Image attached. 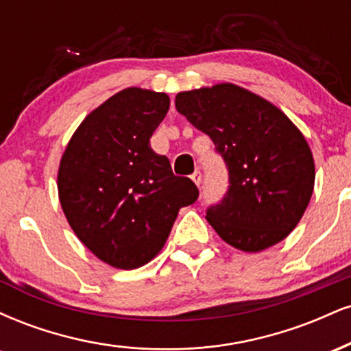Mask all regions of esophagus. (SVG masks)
Instances as JSON below:
<instances>
[{
    "label": "esophagus",
    "instance_id": "obj_1",
    "mask_svg": "<svg viewBox=\"0 0 351 351\" xmlns=\"http://www.w3.org/2000/svg\"><path fill=\"white\" fill-rule=\"evenodd\" d=\"M191 180L195 181L196 186H199V184H201V173H199V171H195V173H193V175H191Z\"/></svg>",
    "mask_w": 351,
    "mask_h": 351
}]
</instances>
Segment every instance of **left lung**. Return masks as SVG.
Listing matches in <instances>:
<instances>
[{
    "label": "left lung",
    "mask_w": 351,
    "mask_h": 351,
    "mask_svg": "<svg viewBox=\"0 0 351 351\" xmlns=\"http://www.w3.org/2000/svg\"><path fill=\"white\" fill-rule=\"evenodd\" d=\"M175 106L226 162L229 189L206 213L221 239L244 252L285 239L315 183L312 150L299 128L269 100L229 82L180 92Z\"/></svg>",
    "instance_id": "obj_1"
}]
</instances>
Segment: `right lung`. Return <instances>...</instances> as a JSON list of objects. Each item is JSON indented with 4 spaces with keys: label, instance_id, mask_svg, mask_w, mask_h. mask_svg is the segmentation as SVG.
I'll return each instance as SVG.
<instances>
[{
    "label": "right lung",
    "instance_id": "obj_1",
    "mask_svg": "<svg viewBox=\"0 0 351 351\" xmlns=\"http://www.w3.org/2000/svg\"><path fill=\"white\" fill-rule=\"evenodd\" d=\"M170 108L163 92L128 87L92 110L71 136L58 171L67 223L115 269L142 267L163 249L183 206L198 199L150 138Z\"/></svg>",
    "mask_w": 351,
    "mask_h": 351
}]
</instances>
